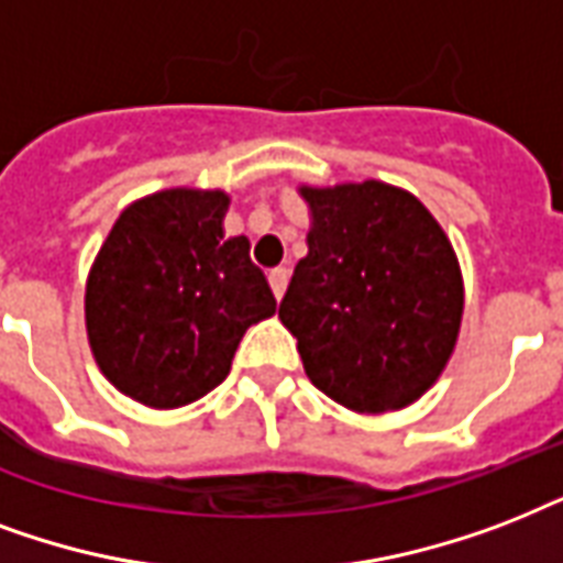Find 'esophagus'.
I'll list each match as a JSON object with an SVG mask.
<instances>
[{
	"label": "esophagus",
	"mask_w": 563,
	"mask_h": 563,
	"mask_svg": "<svg viewBox=\"0 0 563 563\" xmlns=\"http://www.w3.org/2000/svg\"><path fill=\"white\" fill-rule=\"evenodd\" d=\"M267 278H269V287H273V296H276V299H282L287 290V278H290V273L278 267V269H273Z\"/></svg>",
	"instance_id": "34e87169"
}]
</instances>
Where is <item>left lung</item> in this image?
Here are the masks:
<instances>
[{
  "mask_svg": "<svg viewBox=\"0 0 563 563\" xmlns=\"http://www.w3.org/2000/svg\"><path fill=\"white\" fill-rule=\"evenodd\" d=\"M308 255L278 320L313 387L355 413L402 411L446 369L464 317L459 255L431 211L376 178L299 185Z\"/></svg>",
  "mask_w": 563,
  "mask_h": 563,
  "instance_id": "8db88e82",
  "label": "left lung"
}]
</instances>
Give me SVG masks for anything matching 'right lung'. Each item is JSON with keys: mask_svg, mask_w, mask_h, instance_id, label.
<instances>
[{"mask_svg": "<svg viewBox=\"0 0 563 563\" xmlns=\"http://www.w3.org/2000/svg\"><path fill=\"white\" fill-rule=\"evenodd\" d=\"M225 190L169 187L134 199L87 273L96 367L134 402L181 408L232 369L243 334L276 313L246 238H225Z\"/></svg>", "mask_w": 563, "mask_h": 563, "instance_id": "obj_1", "label": "right lung"}]
</instances>
